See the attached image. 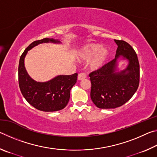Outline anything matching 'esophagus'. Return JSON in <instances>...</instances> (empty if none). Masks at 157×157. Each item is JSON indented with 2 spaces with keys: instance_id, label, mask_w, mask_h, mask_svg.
<instances>
[{
  "instance_id": "esophagus-1",
  "label": "esophagus",
  "mask_w": 157,
  "mask_h": 157,
  "mask_svg": "<svg viewBox=\"0 0 157 157\" xmlns=\"http://www.w3.org/2000/svg\"><path fill=\"white\" fill-rule=\"evenodd\" d=\"M86 78V75L84 73H79L78 76V80H82V79H84Z\"/></svg>"
}]
</instances>
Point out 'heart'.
<instances>
[{"mask_svg": "<svg viewBox=\"0 0 157 157\" xmlns=\"http://www.w3.org/2000/svg\"><path fill=\"white\" fill-rule=\"evenodd\" d=\"M108 55V50L106 48H101L100 45L98 44L88 45L80 52V57L84 60H88L94 56L89 64L90 68L92 69H98L102 66Z\"/></svg>", "mask_w": 157, "mask_h": 157, "instance_id": "1", "label": "heart"}]
</instances>
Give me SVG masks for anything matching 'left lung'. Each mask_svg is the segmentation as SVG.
<instances>
[{
	"label": "left lung",
	"mask_w": 157,
	"mask_h": 157,
	"mask_svg": "<svg viewBox=\"0 0 157 157\" xmlns=\"http://www.w3.org/2000/svg\"><path fill=\"white\" fill-rule=\"evenodd\" d=\"M114 41L118 46L115 58L89 74L91 98L100 109H115L123 105L134 95L139 85L140 66L136 52L126 41ZM120 56L129 63L124 70L117 71V61Z\"/></svg>",
	"instance_id": "obj_1"
}]
</instances>
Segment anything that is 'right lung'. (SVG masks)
Masks as SVG:
<instances>
[{
    "mask_svg": "<svg viewBox=\"0 0 157 157\" xmlns=\"http://www.w3.org/2000/svg\"><path fill=\"white\" fill-rule=\"evenodd\" d=\"M60 44L59 40L44 38L34 41L21 55L18 64V84L21 92L29 104L43 111L63 109L70 99V91L75 85L78 73L70 75H58L50 81L39 82L32 79L25 70L24 59L28 50L42 43Z\"/></svg>",
    "mask_w": 157,
    "mask_h": 157,
    "instance_id": "right-lung-1",
    "label": "right lung"
}]
</instances>
